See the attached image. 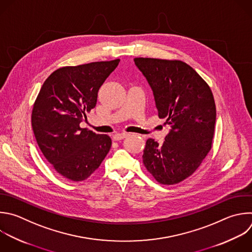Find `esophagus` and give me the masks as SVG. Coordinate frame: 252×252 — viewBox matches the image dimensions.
Masks as SVG:
<instances>
[{"label": "esophagus", "instance_id": "1", "mask_svg": "<svg viewBox=\"0 0 252 252\" xmlns=\"http://www.w3.org/2000/svg\"><path fill=\"white\" fill-rule=\"evenodd\" d=\"M129 133L127 132H121V133H117L114 135V140H121V139H124L126 138V136H128Z\"/></svg>", "mask_w": 252, "mask_h": 252}]
</instances>
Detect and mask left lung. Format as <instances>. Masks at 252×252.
Listing matches in <instances>:
<instances>
[{
    "label": "left lung",
    "mask_w": 252,
    "mask_h": 252,
    "mask_svg": "<svg viewBox=\"0 0 252 252\" xmlns=\"http://www.w3.org/2000/svg\"><path fill=\"white\" fill-rule=\"evenodd\" d=\"M153 92L160 119L170 131L162 144L146 140L143 164L157 182L180 183L191 176L212 148L216 104L205 80L180 60L134 58Z\"/></svg>",
    "instance_id": "8db88e82"
}]
</instances>
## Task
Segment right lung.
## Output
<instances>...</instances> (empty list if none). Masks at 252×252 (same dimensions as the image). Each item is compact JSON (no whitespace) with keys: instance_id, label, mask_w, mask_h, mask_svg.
Masks as SVG:
<instances>
[{"instance_id":"1","label":"right lung","mask_w":252,"mask_h":252,"mask_svg":"<svg viewBox=\"0 0 252 252\" xmlns=\"http://www.w3.org/2000/svg\"><path fill=\"white\" fill-rule=\"evenodd\" d=\"M120 59L66 66L43 83L33 104L32 126L47 161L63 177L79 182L99 168L112 145L107 134L80 127L96 107L98 91Z\"/></svg>"}]
</instances>
